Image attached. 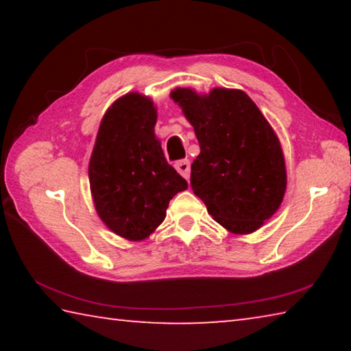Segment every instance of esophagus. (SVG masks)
Instances as JSON below:
<instances>
[{"instance_id":"1","label":"esophagus","mask_w":351,"mask_h":351,"mask_svg":"<svg viewBox=\"0 0 351 351\" xmlns=\"http://www.w3.org/2000/svg\"><path fill=\"white\" fill-rule=\"evenodd\" d=\"M175 169L178 170V173L186 178V180H189V175H190V162H189V159H181V161H178L175 164Z\"/></svg>"}]
</instances>
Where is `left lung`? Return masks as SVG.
Returning <instances> with one entry per match:
<instances>
[{"instance_id":"obj_1","label":"left lung","mask_w":351,"mask_h":351,"mask_svg":"<svg viewBox=\"0 0 351 351\" xmlns=\"http://www.w3.org/2000/svg\"><path fill=\"white\" fill-rule=\"evenodd\" d=\"M199 142L190 187L229 232L252 234L280 207L287 167L280 141L258 106L241 90L190 88L170 93Z\"/></svg>"}]
</instances>
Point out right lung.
Wrapping results in <instances>:
<instances>
[{
	"mask_svg": "<svg viewBox=\"0 0 351 351\" xmlns=\"http://www.w3.org/2000/svg\"><path fill=\"white\" fill-rule=\"evenodd\" d=\"M156 119L150 97H119L102 117L88 167L97 215L130 241L150 237L164 221L170 199L187 189L164 156L154 134Z\"/></svg>",
	"mask_w": 351,
	"mask_h": 351,
	"instance_id": "1",
	"label": "right lung"
}]
</instances>
